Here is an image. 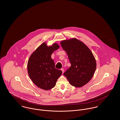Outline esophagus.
Returning <instances> with one entry per match:
<instances>
[{"label":"esophagus","instance_id":"34e87169","mask_svg":"<svg viewBox=\"0 0 120 120\" xmlns=\"http://www.w3.org/2000/svg\"><path fill=\"white\" fill-rule=\"evenodd\" d=\"M61 71H62V72H63H63H64V69L61 68Z\"/></svg>","mask_w":120,"mask_h":120}]
</instances>
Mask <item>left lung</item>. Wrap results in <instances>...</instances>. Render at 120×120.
<instances>
[{
  "label": "left lung",
  "mask_w": 120,
  "mask_h": 120,
  "mask_svg": "<svg viewBox=\"0 0 120 120\" xmlns=\"http://www.w3.org/2000/svg\"><path fill=\"white\" fill-rule=\"evenodd\" d=\"M68 57L71 67L63 75L71 86L81 87L91 80L96 68L95 58L90 49L76 38L60 42Z\"/></svg>",
  "instance_id": "obj_1"
}]
</instances>
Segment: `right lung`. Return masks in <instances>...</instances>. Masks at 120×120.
Instances as JSON below:
<instances>
[{"label":"right lung","mask_w":120,"mask_h":120,"mask_svg":"<svg viewBox=\"0 0 120 120\" xmlns=\"http://www.w3.org/2000/svg\"><path fill=\"white\" fill-rule=\"evenodd\" d=\"M59 45L56 43L48 46L43 43L31 54L27 63V71L30 79L35 86L48 90L53 88L62 71L55 68L52 54Z\"/></svg>","instance_id":"1"}]
</instances>
